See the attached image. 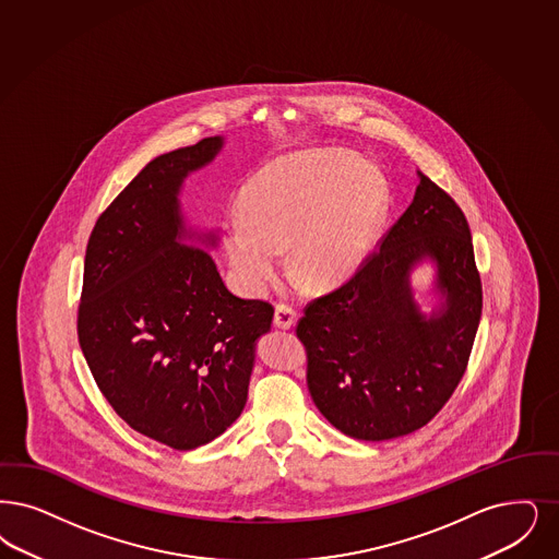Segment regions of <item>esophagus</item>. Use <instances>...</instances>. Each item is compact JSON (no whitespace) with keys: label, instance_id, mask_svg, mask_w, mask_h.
Returning a JSON list of instances; mask_svg holds the SVG:
<instances>
[{"label":"esophagus","instance_id":"esophagus-1","mask_svg":"<svg viewBox=\"0 0 559 559\" xmlns=\"http://www.w3.org/2000/svg\"><path fill=\"white\" fill-rule=\"evenodd\" d=\"M295 322H297V312L287 304H278L276 310H274V326H278L283 331H289L295 326Z\"/></svg>","mask_w":559,"mask_h":559}]
</instances>
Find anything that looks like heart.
Instances as JSON below:
<instances>
[{"instance_id": "1", "label": "heart", "mask_w": 559, "mask_h": 559, "mask_svg": "<svg viewBox=\"0 0 559 559\" xmlns=\"http://www.w3.org/2000/svg\"><path fill=\"white\" fill-rule=\"evenodd\" d=\"M243 216L223 226L237 287L260 295L278 278L283 249L312 289H335L358 272L379 239L386 185L379 170L343 152L283 157L251 180Z\"/></svg>"}]
</instances>
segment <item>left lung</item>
Instances as JSON below:
<instances>
[{
    "label": "left lung",
    "mask_w": 559,
    "mask_h": 559,
    "mask_svg": "<svg viewBox=\"0 0 559 559\" xmlns=\"http://www.w3.org/2000/svg\"><path fill=\"white\" fill-rule=\"evenodd\" d=\"M414 201L380 247L297 322L308 389L320 414L359 441H389L428 425L466 372L483 285L460 205L418 173ZM436 264L442 306L419 312L411 270Z\"/></svg>",
    "instance_id": "obj_1"
}]
</instances>
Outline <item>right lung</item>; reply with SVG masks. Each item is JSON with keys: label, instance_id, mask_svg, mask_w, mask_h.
Instances as JSON below:
<instances>
[{"label": "right lung", "instance_id": "add662e5", "mask_svg": "<svg viewBox=\"0 0 559 559\" xmlns=\"http://www.w3.org/2000/svg\"><path fill=\"white\" fill-rule=\"evenodd\" d=\"M223 145L207 136L152 159L97 218L85 253L76 329L91 374L127 425L179 451L241 416L274 316L226 289L205 249L216 237L180 214L182 182Z\"/></svg>", "mask_w": 559, "mask_h": 559}]
</instances>
